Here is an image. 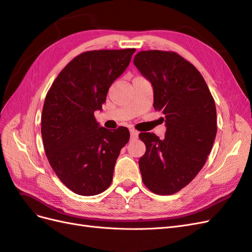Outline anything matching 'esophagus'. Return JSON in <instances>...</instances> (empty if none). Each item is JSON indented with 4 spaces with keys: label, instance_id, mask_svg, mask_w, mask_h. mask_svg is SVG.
Masks as SVG:
<instances>
[{
    "label": "esophagus",
    "instance_id": "obj_1",
    "mask_svg": "<svg viewBox=\"0 0 252 252\" xmlns=\"http://www.w3.org/2000/svg\"><path fill=\"white\" fill-rule=\"evenodd\" d=\"M138 136H139V132L134 130V129H131V130H130V139L135 140V139H138Z\"/></svg>",
    "mask_w": 252,
    "mask_h": 252
}]
</instances>
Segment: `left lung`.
Instances as JSON below:
<instances>
[{
  "instance_id": "8db88e82",
  "label": "left lung",
  "mask_w": 252,
  "mask_h": 252,
  "mask_svg": "<svg viewBox=\"0 0 252 252\" xmlns=\"http://www.w3.org/2000/svg\"><path fill=\"white\" fill-rule=\"evenodd\" d=\"M133 64L154 87V107L164 114V139L142 132L146 152L140 158L142 180L150 191H180L200 172L217 135L215 100L196 68L173 51L147 50Z\"/></svg>"
}]
</instances>
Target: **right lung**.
<instances>
[{
    "label": "right lung",
    "instance_id": "1",
    "mask_svg": "<svg viewBox=\"0 0 252 252\" xmlns=\"http://www.w3.org/2000/svg\"><path fill=\"white\" fill-rule=\"evenodd\" d=\"M134 48L83 52L68 63L52 83L42 111L45 152L63 184L80 195L105 191L112 181L121 149L129 130L98 125L111 84L125 71Z\"/></svg>",
    "mask_w": 252,
    "mask_h": 252
}]
</instances>
